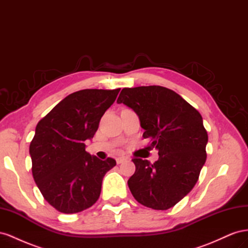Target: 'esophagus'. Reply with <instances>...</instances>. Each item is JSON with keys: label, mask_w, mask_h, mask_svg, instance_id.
Returning a JSON list of instances; mask_svg holds the SVG:
<instances>
[{"label": "esophagus", "mask_w": 248, "mask_h": 248, "mask_svg": "<svg viewBox=\"0 0 248 248\" xmlns=\"http://www.w3.org/2000/svg\"><path fill=\"white\" fill-rule=\"evenodd\" d=\"M127 159L125 158V157H118V158L116 159V161H117V163L118 164H120V163H123V162H125Z\"/></svg>", "instance_id": "34e87169"}]
</instances>
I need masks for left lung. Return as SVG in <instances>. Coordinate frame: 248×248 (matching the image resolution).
<instances>
[{
  "label": "left lung",
  "instance_id": "1",
  "mask_svg": "<svg viewBox=\"0 0 248 248\" xmlns=\"http://www.w3.org/2000/svg\"><path fill=\"white\" fill-rule=\"evenodd\" d=\"M118 103L140 118L142 138L158 150L154 163L133 158L129 189L140 204L154 210L174 207L190 192L206 162L208 133L200 112L176 92L161 86L124 88Z\"/></svg>",
  "mask_w": 248,
  "mask_h": 248
}]
</instances>
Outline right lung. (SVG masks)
<instances>
[{"mask_svg":"<svg viewBox=\"0 0 248 248\" xmlns=\"http://www.w3.org/2000/svg\"><path fill=\"white\" fill-rule=\"evenodd\" d=\"M120 89H86L60 101L36 126L30 144L32 174L43 198L59 212L78 213L99 199L102 179L116 160L86 151Z\"/></svg>","mask_w":248,"mask_h":248,"instance_id":"1","label":"right lung"}]
</instances>
